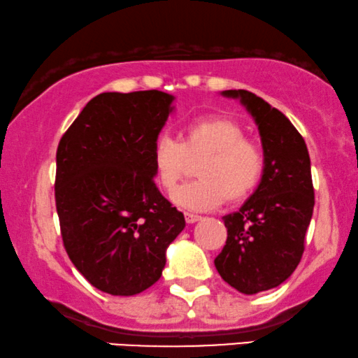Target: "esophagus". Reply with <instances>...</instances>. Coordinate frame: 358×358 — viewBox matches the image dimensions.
I'll return each instance as SVG.
<instances>
[{
	"label": "esophagus",
	"instance_id": "obj_1",
	"mask_svg": "<svg viewBox=\"0 0 358 358\" xmlns=\"http://www.w3.org/2000/svg\"><path fill=\"white\" fill-rule=\"evenodd\" d=\"M201 217H198V215H195V213H185V220H187V223H196L198 220H200Z\"/></svg>",
	"mask_w": 358,
	"mask_h": 358
}]
</instances>
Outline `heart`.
I'll return each mask as SVG.
<instances>
[{"mask_svg":"<svg viewBox=\"0 0 358 358\" xmlns=\"http://www.w3.org/2000/svg\"><path fill=\"white\" fill-rule=\"evenodd\" d=\"M198 160V180L180 187L173 195L176 205L193 212L215 208L225 198L243 200L264 175L260 145L245 138L242 124L227 116L188 120L180 131V141L160 136L152 150L155 178L166 193L175 190L190 162Z\"/></svg>","mask_w":358,"mask_h":358,"instance_id":"b5f03b06","label":"heart"}]
</instances>
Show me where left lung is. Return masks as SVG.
Here are the masks:
<instances>
[{
  "label": "left lung",
  "mask_w": 358,
  "mask_h": 358,
  "mask_svg": "<svg viewBox=\"0 0 358 358\" xmlns=\"http://www.w3.org/2000/svg\"><path fill=\"white\" fill-rule=\"evenodd\" d=\"M252 115L264 148V175L242 208L223 217L228 236L215 258L220 277L240 294L278 287L303 255L313 215L312 170L305 140L282 111L247 90H225Z\"/></svg>",
  "instance_id": "8db88e82"
}]
</instances>
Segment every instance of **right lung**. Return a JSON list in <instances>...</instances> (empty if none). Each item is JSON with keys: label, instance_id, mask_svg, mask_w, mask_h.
Listing matches in <instances>:
<instances>
[{"label": "right lung", "instance_id": "add662e5", "mask_svg": "<svg viewBox=\"0 0 358 358\" xmlns=\"http://www.w3.org/2000/svg\"><path fill=\"white\" fill-rule=\"evenodd\" d=\"M175 96L101 93L59 140L55 198L68 257L110 295L131 296L162 277L185 217L155 185L152 150Z\"/></svg>", "mask_w": 358, "mask_h": 358}]
</instances>
